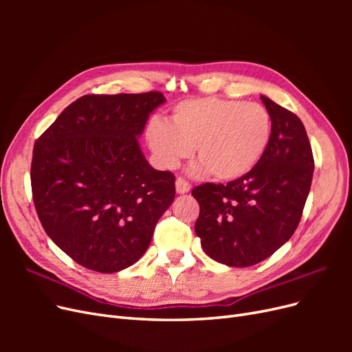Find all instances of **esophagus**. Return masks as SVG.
<instances>
[{
    "label": "esophagus",
    "mask_w": 352,
    "mask_h": 352,
    "mask_svg": "<svg viewBox=\"0 0 352 352\" xmlns=\"http://www.w3.org/2000/svg\"><path fill=\"white\" fill-rule=\"evenodd\" d=\"M189 190H190L189 182H186V180L182 177L176 179V192L177 194H188Z\"/></svg>",
    "instance_id": "obj_1"
}]
</instances>
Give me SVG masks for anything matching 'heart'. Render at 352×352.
<instances>
[{
    "label": "heart",
    "mask_w": 352,
    "mask_h": 352,
    "mask_svg": "<svg viewBox=\"0 0 352 352\" xmlns=\"http://www.w3.org/2000/svg\"><path fill=\"white\" fill-rule=\"evenodd\" d=\"M145 138L158 164L175 168L192 153L197 172H207L221 182L248 175L260 163L272 140V117L257 102L214 97L176 104L168 123L153 119Z\"/></svg>",
    "instance_id": "1"
}]
</instances>
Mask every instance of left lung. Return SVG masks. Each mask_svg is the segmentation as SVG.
Masks as SVG:
<instances>
[{
  "mask_svg": "<svg viewBox=\"0 0 352 352\" xmlns=\"http://www.w3.org/2000/svg\"><path fill=\"white\" fill-rule=\"evenodd\" d=\"M272 117L267 151L248 175L192 189L199 204L195 233L208 257L248 267L294 235L311 188L314 158L300 117L261 95Z\"/></svg>",
  "mask_w": 352,
  "mask_h": 352,
  "instance_id": "left-lung-1",
  "label": "left lung"
}]
</instances>
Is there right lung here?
<instances>
[{"instance_id":"right-lung-1","label":"right lung","mask_w":352,"mask_h":352,"mask_svg":"<svg viewBox=\"0 0 352 352\" xmlns=\"http://www.w3.org/2000/svg\"><path fill=\"white\" fill-rule=\"evenodd\" d=\"M162 92L83 95L34 146L32 195L47 235L70 258L120 272L150 247L175 199V176L144 157L138 138Z\"/></svg>"}]
</instances>
